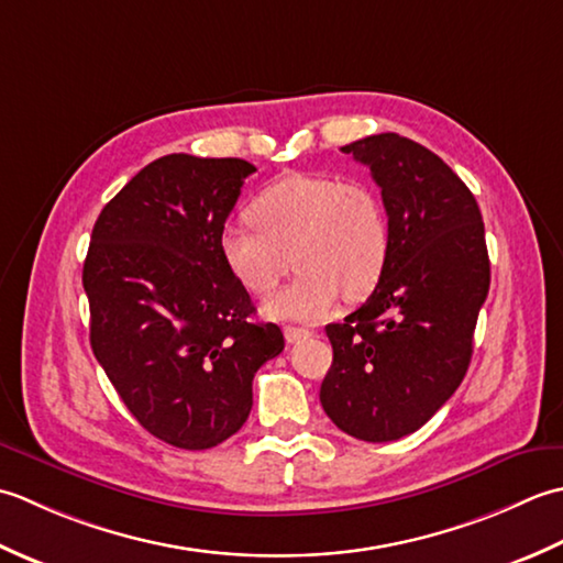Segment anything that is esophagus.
<instances>
[{
  "mask_svg": "<svg viewBox=\"0 0 563 563\" xmlns=\"http://www.w3.org/2000/svg\"><path fill=\"white\" fill-rule=\"evenodd\" d=\"M311 335H313V332L308 330V328H296V325H286V328H284L286 342H301V340L311 338Z\"/></svg>",
  "mask_w": 563,
  "mask_h": 563,
  "instance_id": "esophagus-1",
  "label": "esophagus"
}]
</instances>
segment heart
Returning <instances> with one entry per match:
<instances>
[{
    "mask_svg": "<svg viewBox=\"0 0 563 563\" xmlns=\"http://www.w3.org/2000/svg\"><path fill=\"white\" fill-rule=\"evenodd\" d=\"M252 225H225L218 235L231 277L252 296H269L291 262L298 277L265 303L269 318L320 320L340 296L362 301L386 269L391 223L369 181L330 175L274 179L247 206Z\"/></svg>",
    "mask_w": 563,
    "mask_h": 563,
    "instance_id": "1",
    "label": "heart"
}]
</instances>
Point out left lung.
Wrapping results in <instances>:
<instances>
[{
	"mask_svg": "<svg viewBox=\"0 0 563 563\" xmlns=\"http://www.w3.org/2000/svg\"><path fill=\"white\" fill-rule=\"evenodd\" d=\"M372 169L391 223V252L374 294L325 328L332 366L320 404L364 442L416 432L462 384L490 286L474 194L428 147L378 133L342 147Z\"/></svg>",
	"mask_w": 563,
	"mask_h": 563,
	"instance_id": "8db88e82",
	"label": "left lung"
}]
</instances>
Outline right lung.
I'll return each mask as SVG.
<instances>
[{
  "mask_svg": "<svg viewBox=\"0 0 563 563\" xmlns=\"http://www.w3.org/2000/svg\"><path fill=\"white\" fill-rule=\"evenodd\" d=\"M252 172L238 157L165 155L91 231L82 269L91 350L133 418L179 450H211L243 428L252 378L284 350L277 325L252 323L250 294L218 255Z\"/></svg>",
  "mask_w": 563,
  "mask_h": 563,
  "instance_id": "obj_1",
  "label": "right lung"
}]
</instances>
